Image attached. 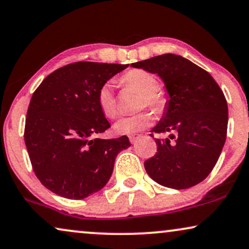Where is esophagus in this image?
Masks as SVG:
<instances>
[{"mask_svg":"<svg viewBox=\"0 0 249 249\" xmlns=\"http://www.w3.org/2000/svg\"><path fill=\"white\" fill-rule=\"evenodd\" d=\"M139 138H140V135H139V134H132V135H130V142L132 144H133V143H135V142H137Z\"/></svg>","mask_w":249,"mask_h":249,"instance_id":"esophagus-1","label":"esophagus"}]
</instances>
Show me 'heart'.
Here are the masks:
<instances>
[{
  "mask_svg": "<svg viewBox=\"0 0 249 249\" xmlns=\"http://www.w3.org/2000/svg\"><path fill=\"white\" fill-rule=\"evenodd\" d=\"M121 84L140 94L138 100V109L147 107L154 111L161 110L165 100L157 89V79L149 71L143 69H133L121 77ZM98 106L102 114L107 118L117 116V107L111 83H105L98 91ZM151 115L147 111L139 112L134 116L123 117L114 124V130L117 134H133L144 130L151 124Z\"/></svg>",
  "mask_w": 249,
  "mask_h": 249,
  "instance_id": "b5f03b06",
  "label": "heart"
}]
</instances>
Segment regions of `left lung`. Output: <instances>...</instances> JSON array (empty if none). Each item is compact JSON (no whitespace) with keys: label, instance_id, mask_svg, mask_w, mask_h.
<instances>
[{"label":"left lung","instance_id":"8db88e82","mask_svg":"<svg viewBox=\"0 0 249 249\" xmlns=\"http://www.w3.org/2000/svg\"><path fill=\"white\" fill-rule=\"evenodd\" d=\"M131 66L157 74L168 93L163 117L151 132L170 135L155 139L157 152L144 161L149 177L177 190L200 183L227 139L228 104L220 86L199 66L172 53Z\"/></svg>","mask_w":249,"mask_h":249}]
</instances>
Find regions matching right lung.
Returning <instances> with one entry per match:
<instances>
[{"mask_svg":"<svg viewBox=\"0 0 249 249\" xmlns=\"http://www.w3.org/2000/svg\"><path fill=\"white\" fill-rule=\"evenodd\" d=\"M128 65L79 61L57 69L33 93L25 143L36 177L50 191L84 199L107 184L115 159L131 143L126 135L99 139L110 127L98 91Z\"/></svg>","mask_w":249,"mask_h":249,"instance_id":"right-lung-1","label":"right lung"}]
</instances>
